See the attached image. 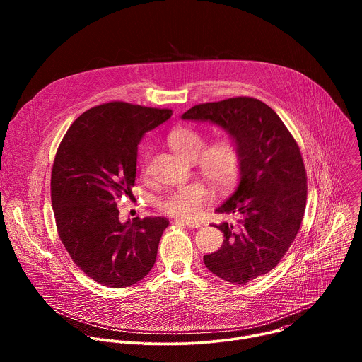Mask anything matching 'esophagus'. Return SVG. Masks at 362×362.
<instances>
[{
	"label": "esophagus",
	"instance_id": "obj_1",
	"mask_svg": "<svg viewBox=\"0 0 362 362\" xmlns=\"http://www.w3.org/2000/svg\"><path fill=\"white\" fill-rule=\"evenodd\" d=\"M177 223H182V225H186L187 228H200V223L196 222V221H190V219H176Z\"/></svg>",
	"mask_w": 362,
	"mask_h": 362
}]
</instances>
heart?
Returning a JSON list of instances; mask_svg holds the SVG:
<instances>
[{
  "label": "heart",
  "instance_id": "1",
  "mask_svg": "<svg viewBox=\"0 0 362 362\" xmlns=\"http://www.w3.org/2000/svg\"><path fill=\"white\" fill-rule=\"evenodd\" d=\"M172 150L186 160H196L200 173L216 189L232 186L240 173V150L232 136H223L206 144V134L193 126H179L168 134ZM211 199V192L202 182H190L159 199L163 214L177 218L196 216Z\"/></svg>",
  "mask_w": 362,
  "mask_h": 362
}]
</instances>
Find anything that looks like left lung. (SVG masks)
Returning <instances> with one entry per match:
<instances>
[{
	"label": "left lung",
	"instance_id": "obj_1",
	"mask_svg": "<svg viewBox=\"0 0 362 362\" xmlns=\"http://www.w3.org/2000/svg\"><path fill=\"white\" fill-rule=\"evenodd\" d=\"M182 119L215 123L239 146V186L216 212L240 218L216 226L223 245L203 262L223 281L245 285L271 272L299 232L308 189L299 146L279 116L253 97L202 103Z\"/></svg>",
	"mask_w": 362,
	"mask_h": 362
}]
</instances>
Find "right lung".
I'll use <instances>...</instances> for the list:
<instances>
[{
    "label": "right lung",
    "instance_id": "obj_1",
    "mask_svg": "<svg viewBox=\"0 0 362 362\" xmlns=\"http://www.w3.org/2000/svg\"><path fill=\"white\" fill-rule=\"evenodd\" d=\"M170 116V109L105 103L77 117L57 148L51 203L59 236L73 262L105 286H130L156 262L169 221L122 223L117 200L132 194L143 134Z\"/></svg>",
    "mask_w": 362,
    "mask_h": 362
}]
</instances>
